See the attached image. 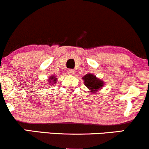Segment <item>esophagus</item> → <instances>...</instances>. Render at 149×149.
Listing matches in <instances>:
<instances>
[{
	"label": "esophagus",
	"instance_id": "esophagus-1",
	"mask_svg": "<svg viewBox=\"0 0 149 149\" xmlns=\"http://www.w3.org/2000/svg\"><path fill=\"white\" fill-rule=\"evenodd\" d=\"M75 73H76V71L73 69H69V71H68V74H69V76H74Z\"/></svg>",
	"mask_w": 149,
	"mask_h": 149
}]
</instances>
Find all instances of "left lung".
<instances>
[{"instance_id": "left-lung-1", "label": "left lung", "mask_w": 149, "mask_h": 149, "mask_svg": "<svg viewBox=\"0 0 149 149\" xmlns=\"http://www.w3.org/2000/svg\"><path fill=\"white\" fill-rule=\"evenodd\" d=\"M84 81V84L91 93H96L97 91L102 90L104 86V82L100 78H98L92 73H87L82 78Z\"/></svg>"}]
</instances>
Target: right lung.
<instances>
[{
    "instance_id": "1",
    "label": "right lung",
    "mask_w": 149,
    "mask_h": 149,
    "mask_svg": "<svg viewBox=\"0 0 149 149\" xmlns=\"http://www.w3.org/2000/svg\"><path fill=\"white\" fill-rule=\"evenodd\" d=\"M57 78H56V76H54V75H52V76H51L49 78V79L47 80V81H48V83H49L48 85L55 84L56 82H57Z\"/></svg>"
}]
</instances>
